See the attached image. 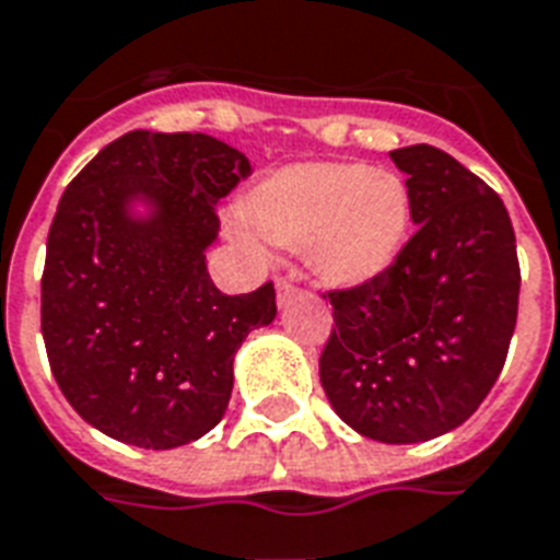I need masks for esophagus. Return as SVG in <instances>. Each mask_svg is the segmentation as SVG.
<instances>
[{
    "label": "esophagus",
    "instance_id": "34e87169",
    "mask_svg": "<svg viewBox=\"0 0 560 560\" xmlns=\"http://www.w3.org/2000/svg\"><path fill=\"white\" fill-rule=\"evenodd\" d=\"M293 293H296V284H293L290 279H281L279 276V279H276V296H279V305H284V302H288Z\"/></svg>",
    "mask_w": 560,
    "mask_h": 560
}]
</instances>
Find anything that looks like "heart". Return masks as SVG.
I'll list each match as a JSON object with an SVG mask.
<instances>
[{
    "instance_id": "1",
    "label": "heart",
    "mask_w": 560,
    "mask_h": 560,
    "mask_svg": "<svg viewBox=\"0 0 560 560\" xmlns=\"http://www.w3.org/2000/svg\"><path fill=\"white\" fill-rule=\"evenodd\" d=\"M241 217L264 241L305 252L311 270L331 288H361L402 255L411 234V194L390 170L305 161L249 187Z\"/></svg>"
}]
</instances>
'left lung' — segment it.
I'll return each instance as SVG.
<instances>
[{
	"mask_svg": "<svg viewBox=\"0 0 560 560\" xmlns=\"http://www.w3.org/2000/svg\"><path fill=\"white\" fill-rule=\"evenodd\" d=\"M417 232L378 279L331 290L319 382L337 417L382 443H422L469 420L505 366L520 261L505 205L429 143L390 152Z\"/></svg>",
	"mask_w": 560,
	"mask_h": 560,
	"instance_id": "1",
	"label": "left lung"
}]
</instances>
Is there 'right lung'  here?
I'll list each match as a JSON object with an SVG mask.
<instances>
[{
    "label": "right lung",
    "mask_w": 560,
    "mask_h": 560,
    "mask_svg": "<svg viewBox=\"0 0 560 560\" xmlns=\"http://www.w3.org/2000/svg\"><path fill=\"white\" fill-rule=\"evenodd\" d=\"M249 173L211 135L128 131L63 190L40 279L43 343L67 402L114 441L176 450L211 432L237 349L276 319L270 281L225 296L205 267L213 205Z\"/></svg>",
    "instance_id": "right-lung-1"
}]
</instances>
